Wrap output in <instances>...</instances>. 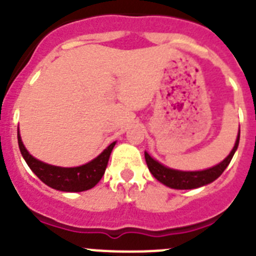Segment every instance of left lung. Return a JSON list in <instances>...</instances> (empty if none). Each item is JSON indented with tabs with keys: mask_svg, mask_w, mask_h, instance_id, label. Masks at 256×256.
I'll return each instance as SVG.
<instances>
[{
	"mask_svg": "<svg viewBox=\"0 0 256 256\" xmlns=\"http://www.w3.org/2000/svg\"><path fill=\"white\" fill-rule=\"evenodd\" d=\"M240 142V130L237 134L236 142L230 152V155L226 158L223 162L219 164L214 165L212 168L204 169V170H194V172H184V170H178V169H172L162 165L158 160L151 158L148 152L144 151V159H146V164L148 166V170L151 172L154 177L159 180L160 183L165 184L166 187H170L174 190H192V188H198V187L206 186L209 183L214 182L216 178L220 176L224 169L227 168L228 164L230 162L232 158H234V152H236L237 148H238Z\"/></svg>",
	"mask_w": 256,
	"mask_h": 256,
	"instance_id": "left-lung-1",
	"label": "left lung"
}]
</instances>
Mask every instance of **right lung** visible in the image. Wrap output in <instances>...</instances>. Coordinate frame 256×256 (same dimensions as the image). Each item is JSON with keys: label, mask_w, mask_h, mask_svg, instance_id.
<instances>
[{"label": "right lung", "mask_w": 256, "mask_h": 256, "mask_svg": "<svg viewBox=\"0 0 256 256\" xmlns=\"http://www.w3.org/2000/svg\"><path fill=\"white\" fill-rule=\"evenodd\" d=\"M18 144H19L20 152L28 166L44 184L58 191L82 192L91 190L100 182L108 166L110 154L116 142L108 144L100 155L91 162H88L87 164L73 166V168L47 164V162L36 159L34 156H32L22 144L19 126H18Z\"/></svg>", "instance_id": "1"}]
</instances>
